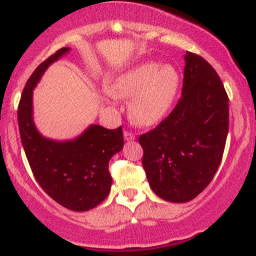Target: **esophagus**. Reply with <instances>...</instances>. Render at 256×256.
<instances>
[{
	"label": "esophagus",
	"mask_w": 256,
	"mask_h": 256,
	"mask_svg": "<svg viewBox=\"0 0 256 256\" xmlns=\"http://www.w3.org/2000/svg\"><path fill=\"white\" fill-rule=\"evenodd\" d=\"M124 138L126 140H134V134L131 131H124Z\"/></svg>",
	"instance_id": "obj_1"
}]
</instances>
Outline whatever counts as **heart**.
I'll return each mask as SVG.
<instances>
[{"instance_id": "1", "label": "heart", "mask_w": 256, "mask_h": 256, "mask_svg": "<svg viewBox=\"0 0 256 256\" xmlns=\"http://www.w3.org/2000/svg\"><path fill=\"white\" fill-rule=\"evenodd\" d=\"M178 73L171 66L146 62L132 67L110 85L114 98H128V113L134 122L154 125L170 110L178 90Z\"/></svg>"}]
</instances>
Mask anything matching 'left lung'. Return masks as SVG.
<instances>
[{"mask_svg": "<svg viewBox=\"0 0 256 256\" xmlns=\"http://www.w3.org/2000/svg\"><path fill=\"white\" fill-rule=\"evenodd\" d=\"M228 131V98L222 82L204 58L186 52L177 104L138 138L152 192L178 204L195 198L222 162Z\"/></svg>", "mask_w": 256, "mask_h": 256, "instance_id": "left-lung-1", "label": "left lung"}]
</instances>
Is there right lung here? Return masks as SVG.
<instances>
[{
	"label": "right lung",
	"mask_w": 256,
	"mask_h": 256,
	"mask_svg": "<svg viewBox=\"0 0 256 256\" xmlns=\"http://www.w3.org/2000/svg\"><path fill=\"white\" fill-rule=\"evenodd\" d=\"M70 48H61L44 60L26 82L18 106V124L31 171L40 188L64 208L84 212L110 194L108 164L124 146L122 128L110 130L91 125L74 140L54 142L42 137L32 120V90L46 67Z\"/></svg>",
	"instance_id": "obj_1"
}]
</instances>
